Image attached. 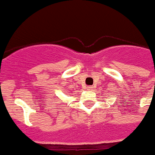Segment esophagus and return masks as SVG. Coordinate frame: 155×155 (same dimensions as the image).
<instances>
[{
    "mask_svg": "<svg viewBox=\"0 0 155 155\" xmlns=\"http://www.w3.org/2000/svg\"><path fill=\"white\" fill-rule=\"evenodd\" d=\"M87 89L89 90V91H91V90H92V87H91V86H88V87H87Z\"/></svg>",
    "mask_w": 155,
    "mask_h": 155,
    "instance_id": "esophagus-1",
    "label": "esophagus"
}]
</instances>
